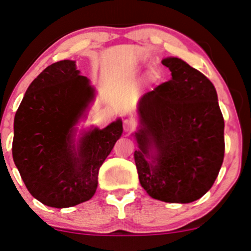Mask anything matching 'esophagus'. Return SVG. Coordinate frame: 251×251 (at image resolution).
<instances>
[{
  "label": "esophagus",
  "mask_w": 251,
  "mask_h": 251,
  "mask_svg": "<svg viewBox=\"0 0 251 251\" xmlns=\"http://www.w3.org/2000/svg\"><path fill=\"white\" fill-rule=\"evenodd\" d=\"M135 127H137V123H135L133 119H125V120H124V129H125L126 132L134 131Z\"/></svg>",
  "instance_id": "obj_1"
}]
</instances>
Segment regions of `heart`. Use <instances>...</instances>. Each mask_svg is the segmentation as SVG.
<instances>
[{"label":"heart","mask_w":251,"mask_h":251,"mask_svg":"<svg viewBox=\"0 0 251 251\" xmlns=\"http://www.w3.org/2000/svg\"><path fill=\"white\" fill-rule=\"evenodd\" d=\"M162 78H164V72L160 70V69L155 68L151 71V79L154 81V83H158Z\"/></svg>","instance_id":"b5f03b06"}]
</instances>
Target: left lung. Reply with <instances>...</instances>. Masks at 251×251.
I'll return each mask as SVG.
<instances>
[{"mask_svg": "<svg viewBox=\"0 0 251 251\" xmlns=\"http://www.w3.org/2000/svg\"><path fill=\"white\" fill-rule=\"evenodd\" d=\"M161 63L172 78L139 101L134 161L151 198L189 203L212 188L221 170L225 120L215 87L203 74L176 57Z\"/></svg>", "mask_w": 251, "mask_h": 251, "instance_id": "left-lung-1", "label": "left lung"}]
</instances>
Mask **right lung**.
<instances>
[{"instance_id": "add662e5", "label": "right lung", "mask_w": 251, "mask_h": 251, "mask_svg": "<svg viewBox=\"0 0 251 251\" xmlns=\"http://www.w3.org/2000/svg\"><path fill=\"white\" fill-rule=\"evenodd\" d=\"M95 98L74 60L45 68L30 84L14 119L13 158L30 194L45 206L68 208L95 195L98 172L122 137L118 119L83 132L76 124Z\"/></svg>"}]
</instances>
